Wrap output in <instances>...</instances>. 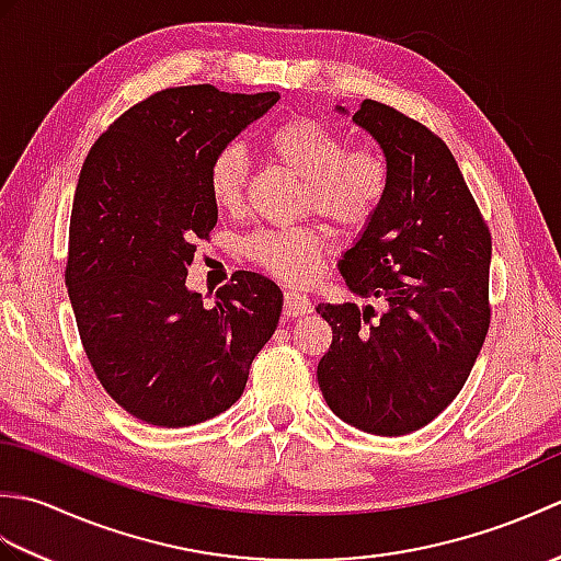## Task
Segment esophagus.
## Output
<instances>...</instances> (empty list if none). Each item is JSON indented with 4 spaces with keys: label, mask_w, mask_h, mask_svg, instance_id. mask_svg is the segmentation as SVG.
Here are the masks:
<instances>
[{
    "label": "esophagus",
    "mask_w": 561,
    "mask_h": 561,
    "mask_svg": "<svg viewBox=\"0 0 561 561\" xmlns=\"http://www.w3.org/2000/svg\"><path fill=\"white\" fill-rule=\"evenodd\" d=\"M284 313H287L289 318L311 313V299H308V296H304V294H299V291L287 289V291H284Z\"/></svg>",
    "instance_id": "obj_1"
}]
</instances>
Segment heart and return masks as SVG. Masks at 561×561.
Wrapping results in <instances>:
<instances>
[{"label":"heart","mask_w":561,"mask_h":561,"mask_svg":"<svg viewBox=\"0 0 561 561\" xmlns=\"http://www.w3.org/2000/svg\"><path fill=\"white\" fill-rule=\"evenodd\" d=\"M265 147L282 165L301 178L299 209L313 211L340 229H364L383 207L390 190V163L376 145H347L328 125L294 115L274 125ZM250 181L248 153L229 141L211 153L207 187L221 211L243 207ZM325 236L313 224L267 226L243 241V253L272 277L304 284L316 277Z\"/></svg>","instance_id":"obj_1"}]
</instances>
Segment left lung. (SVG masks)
I'll use <instances>...</instances> for the list:
<instances>
[{"instance_id":"left-lung-1","label":"left lung","mask_w":561,"mask_h":561,"mask_svg":"<svg viewBox=\"0 0 561 561\" xmlns=\"http://www.w3.org/2000/svg\"><path fill=\"white\" fill-rule=\"evenodd\" d=\"M354 123L390 163V190L340 262L347 287L388 311L318 304L332 328L318 364L323 398L366 434L402 436L444 412L468 380L492 320V233L446 141L366 99Z\"/></svg>"}]
</instances>
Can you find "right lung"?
I'll return each mask as SVG.
<instances>
[{
    "mask_svg": "<svg viewBox=\"0 0 561 561\" xmlns=\"http://www.w3.org/2000/svg\"><path fill=\"white\" fill-rule=\"evenodd\" d=\"M279 101L211 83L153 91L93 141L69 219L65 282L105 392L137 420L190 426L243 396L282 313L272 279L238 270L214 306L187 291L197 238L217 205L211 153Z\"/></svg>",
    "mask_w": 561,
    "mask_h": 561,
    "instance_id": "obj_1",
    "label": "right lung"
}]
</instances>
